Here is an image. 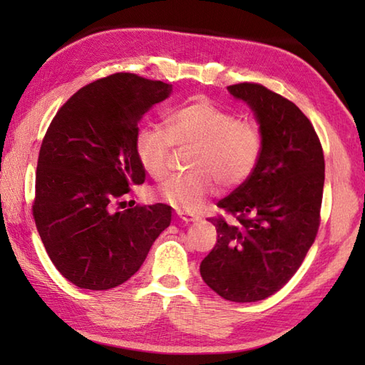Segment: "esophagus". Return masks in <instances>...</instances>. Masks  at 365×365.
<instances>
[{
    "label": "esophagus",
    "mask_w": 365,
    "mask_h": 365,
    "mask_svg": "<svg viewBox=\"0 0 365 365\" xmlns=\"http://www.w3.org/2000/svg\"><path fill=\"white\" fill-rule=\"evenodd\" d=\"M177 216L185 222H195L199 220V216L195 213H188V212H177Z\"/></svg>",
    "instance_id": "obj_1"
}]
</instances>
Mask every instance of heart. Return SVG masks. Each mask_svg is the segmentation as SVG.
Instances as JSON below:
<instances>
[{"instance_id": "b5f03b06", "label": "heart", "mask_w": 365, "mask_h": 365, "mask_svg": "<svg viewBox=\"0 0 365 365\" xmlns=\"http://www.w3.org/2000/svg\"><path fill=\"white\" fill-rule=\"evenodd\" d=\"M174 145L192 149L190 174L175 175L158 185L157 196L178 210L192 212L218 188L235 190L257 169L265 147V133L257 120L240 119L208 98H196L169 114L166 130L143 128L136 153L152 178L168 174Z\"/></svg>"}]
</instances>
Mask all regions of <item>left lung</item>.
I'll return each instance as SVG.
<instances>
[{"instance_id": "8db88e82", "label": "left lung", "mask_w": 365, "mask_h": 365, "mask_svg": "<svg viewBox=\"0 0 365 365\" xmlns=\"http://www.w3.org/2000/svg\"><path fill=\"white\" fill-rule=\"evenodd\" d=\"M229 92L252 108L265 133L257 169L207 218L218 232L200 263L204 282L227 301L254 302L279 292L297 273L320 227L324 157L312 122L290 100L259 83Z\"/></svg>"}]
</instances>
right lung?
Listing matches in <instances>:
<instances>
[{
  "mask_svg": "<svg viewBox=\"0 0 365 365\" xmlns=\"http://www.w3.org/2000/svg\"><path fill=\"white\" fill-rule=\"evenodd\" d=\"M170 91L173 84L113 73L76 91L46 130L33 216L53 265L80 289L110 290L128 281L170 224L166 204L122 202L145 180L138 122Z\"/></svg>",
  "mask_w": 365,
  "mask_h": 365,
  "instance_id": "1",
  "label": "right lung"
}]
</instances>
